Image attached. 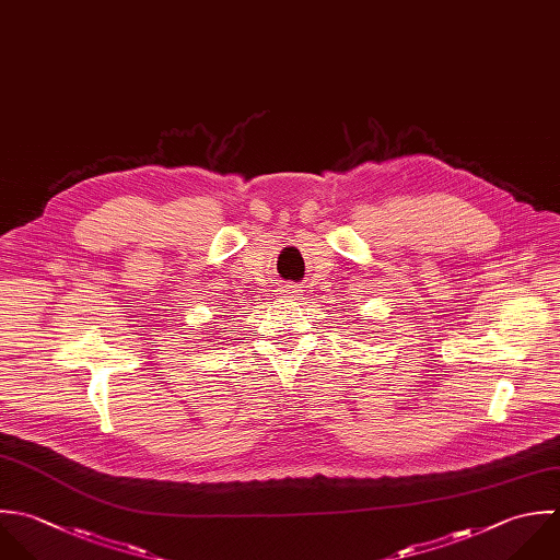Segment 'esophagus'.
Returning <instances> with one entry per match:
<instances>
[{"label":"esophagus","mask_w":560,"mask_h":560,"mask_svg":"<svg viewBox=\"0 0 560 560\" xmlns=\"http://www.w3.org/2000/svg\"><path fill=\"white\" fill-rule=\"evenodd\" d=\"M294 292H296L294 288H288V290H285V294H294Z\"/></svg>","instance_id":"obj_1"}]
</instances>
